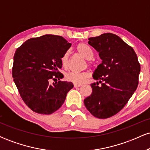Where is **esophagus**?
Segmentation results:
<instances>
[{
  "label": "esophagus",
  "mask_w": 150,
  "mask_h": 150,
  "mask_svg": "<svg viewBox=\"0 0 150 150\" xmlns=\"http://www.w3.org/2000/svg\"><path fill=\"white\" fill-rule=\"evenodd\" d=\"M80 86H82V85H80V84H74V87H80Z\"/></svg>",
  "instance_id": "1"
}]
</instances>
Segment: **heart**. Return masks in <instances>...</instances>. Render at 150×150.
<instances>
[{"label": "heart", "mask_w": 150, "mask_h": 150, "mask_svg": "<svg viewBox=\"0 0 150 150\" xmlns=\"http://www.w3.org/2000/svg\"><path fill=\"white\" fill-rule=\"evenodd\" d=\"M77 53L82 56L86 60L90 61L94 57V51L92 48L85 43H80L75 48ZM62 67L65 69H68L69 66V56L68 53H65L61 57V59ZM89 76V74L87 72L83 73H74L70 72L65 75V79L69 82H72L75 84H82L85 82Z\"/></svg>", "instance_id": "1"}]
</instances>
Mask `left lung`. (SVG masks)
I'll use <instances>...</instances> for the list:
<instances>
[{"label": "left lung", "instance_id": "8db88e82", "mask_svg": "<svg viewBox=\"0 0 150 150\" xmlns=\"http://www.w3.org/2000/svg\"><path fill=\"white\" fill-rule=\"evenodd\" d=\"M88 44L99 53L101 63L92 75L98 82L91 84L92 92L84 104L94 117L107 118L119 112L135 92L140 65L133 49L116 34L89 38Z\"/></svg>", "mask_w": 150, "mask_h": 150}]
</instances>
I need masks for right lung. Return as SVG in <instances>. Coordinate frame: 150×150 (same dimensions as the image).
<instances>
[{
  "instance_id": "1",
  "label": "right lung",
  "mask_w": 150,
  "mask_h": 150,
  "mask_svg": "<svg viewBox=\"0 0 150 150\" xmlns=\"http://www.w3.org/2000/svg\"><path fill=\"white\" fill-rule=\"evenodd\" d=\"M70 46L61 36L46 34L28 39L15 51L14 82L22 100L34 112L48 115L57 111L73 87L67 81L49 84L63 77L61 59Z\"/></svg>"
}]
</instances>
